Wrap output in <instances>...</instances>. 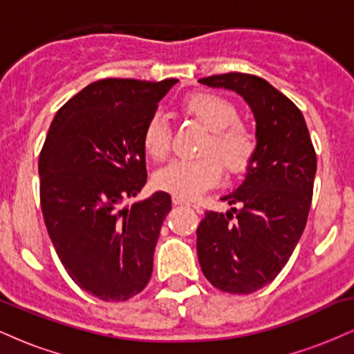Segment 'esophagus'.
I'll return each instance as SVG.
<instances>
[{
  "instance_id": "34e87169",
  "label": "esophagus",
  "mask_w": 354,
  "mask_h": 354,
  "mask_svg": "<svg viewBox=\"0 0 354 354\" xmlns=\"http://www.w3.org/2000/svg\"><path fill=\"white\" fill-rule=\"evenodd\" d=\"M173 205H189V201H186L185 198H180V196H173Z\"/></svg>"
}]
</instances>
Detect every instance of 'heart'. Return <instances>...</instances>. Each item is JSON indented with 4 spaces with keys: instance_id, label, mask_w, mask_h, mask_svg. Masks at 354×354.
Returning a JSON list of instances; mask_svg holds the SVG:
<instances>
[{
    "instance_id": "1",
    "label": "heart",
    "mask_w": 354,
    "mask_h": 354,
    "mask_svg": "<svg viewBox=\"0 0 354 354\" xmlns=\"http://www.w3.org/2000/svg\"><path fill=\"white\" fill-rule=\"evenodd\" d=\"M181 111L201 124L208 138L200 160L173 161L154 176V185L180 198H194L218 185L223 169L231 178L245 174L258 156L259 141L250 126L239 121L236 106L213 93H194L181 101ZM173 133L163 116L153 115L141 135L145 153L153 161H165L171 151ZM223 168L221 169V166Z\"/></svg>"
}]
</instances>
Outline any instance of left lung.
<instances>
[{
	"instance_id": "left-lung-1",
	"label": "left lung",
	"mask_w": 354,
	"mask_h": 354,
	"mask_svg": "<svg viewBox=\"0 0 354 354\" xmlns=\"http://www.w3.org/2000/svg\"><path fill=\"white\" fill-rule=\"evenodd\" d=\"M200 83L236 91L256 120L258 156L243 185L221 198L239 208L206 211L196 230L206 279L226 293L250 295L273 281L301 238L311 208L315 146L303 113L266 80L226 73Z\"/></svg>"
}]
</instances>
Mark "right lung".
<instances>
[{
    "label": "right lung",
    "mask_w": 354,
    "mask_h": 354,
    "mask_svg": "<svg viewBox=\"0 0 354 354\" xmlns=\"http://www.w3.org/2000/svg\"><path fill=\"white\" fill-rule=\"evenodd\" d=\"M178 80L95 81L63 104L39 153V201L59 261L81 290L103 301L141 293L171 198L145 186L141 135Z\"/></svg>",
    "instance_id": "right-lung-1"
}]
</instances>
